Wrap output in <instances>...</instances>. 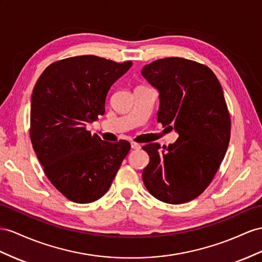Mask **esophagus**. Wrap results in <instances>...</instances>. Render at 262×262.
I'll return each instance as SVG.
<instances>
[{
    "instance_id": "esophagus-1",
    "label": "esophagus",
    "mask_w": 262,
    "mask_h": 262,
    "mask_svg": "<svg viewBox=\"0 0 262 262\" xmlns=\"http://www.w3.org/2000/svg\"><path fill=\"white\" fill-rule=\"evenodd\" d=\"M130 147H132V149H139V148H140V145L137 144V143L132 142V143H130Z\"/></svg>"
}]
</instances>
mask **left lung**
Listing matches in <instances>:
<instances>
[{
  "label": "left lung",
  "instance_id": "obj_1",
  "mask_svg": "<svg viewBox=\"0 0 262 262\" xmlns=\"http://www.w3.org/2000/svg\"><path fill=\"white\" fill-rule=\"evenodd\" d=\"M142 75L159 93L158 122L179 137L168 147H143L149 164L143 180L151 195L167 204L195 199L210 184L230 139V116L213 72L180 57L157 59Z\"/></svg>",
  "mask_w": 262,
  "mask_h": 262
}]
</instances>
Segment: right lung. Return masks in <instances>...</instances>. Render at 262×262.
Here are the masks:
<instances>
[{
  "instance_id": "obj_1",
  "label": "right lung",
  "mask_w": 262,
  "mask_h": 262,
  "mask_svg": "<svg viewBox=\"0 0 262 262\" xmlns=\"http://www.w3.org/2000/svg\"><path fill=\"white\" fill-rule=\"evenodd\" d=\"M94 55L62 59L39 76L31 99V140L45 175L74 203L103 197L130 149L110 143L86 124L104 115L112 85L132 67Z\"/></svg>"
}]
</instances>
